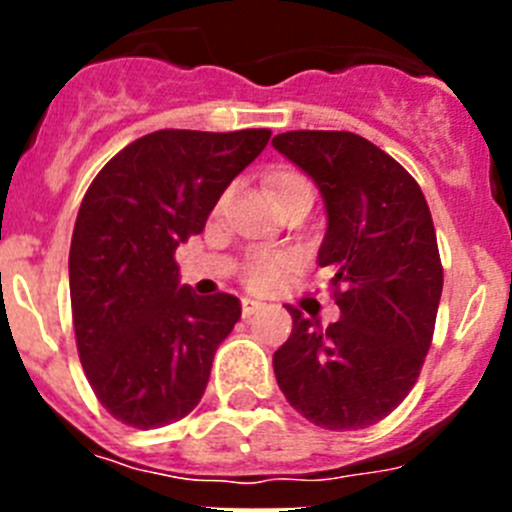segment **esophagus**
I'll use <instances>...</instances> for the list:
<instances>
[{
	"mask_svg": "<svg viewBox=\"0 0 512 512\" xmlns=\"http://www.w3.org/2000/svg\"><path fill=\"white\" fill-rule=\"evenodd\" d=\"M241 310H243V318H251L253 312L261 310V302L259 300H248V297H243V300H241Z\"/></svg>",
	"mask_w": 512,
	"mask_h": 512,
	"instance_id": "1",
	"label": "esophagus"
}]
</instances>
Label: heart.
<instances>
[{
	"label": "heart",
	"instance_id": "b5f03b06",
	"mask_svg": "<svg viewBox=\"0 0 512 512\" xmlns=\"http://www.w3.org/2000/svg\"><path fill=\"white\" fill-rule=\"evenodd\" d=\"M295 182H305V179H300L295 174H284L277 184V192ZM295 264L297 259L292 253L253 251L246 259V264H243V282L251 289H256V292H266V289L277 287L287 277V271L295 269Z\"/></svg>",
	"mask_w": 512,
	"mask_h": 512
}]
</instances>
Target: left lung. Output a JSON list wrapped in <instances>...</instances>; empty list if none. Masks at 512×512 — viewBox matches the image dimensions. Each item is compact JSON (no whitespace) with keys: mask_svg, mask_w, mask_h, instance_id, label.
Instances as JSON below:
<instances>
[{"mask_svg":"<svg viewBox=\"0 0 512 512\" xmlns=\"http://www.w3.org/2000/svg\"><path fill=\"white\" fill-rule=\"evenodd\" d=\"M323 194L318 264L336 271L341 320L292 315L274 354L287 402L328 431H359L400 405L431 348L443 289L436 228L418 182L382 148L346 130H292L271 140Z\"/></svg>","mask_w":512,"mask_h":512,"instance_id":"obj_1","label":"left lung"}]
</instances>
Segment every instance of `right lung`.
<instances>
[{"instance_id":"add662e5","label":"right lung","mask_w":512,"mask_h":512,"mask_svg":"<svg viewBox=\"0 0 512 512\" xmlns=\"http://www.w3.org/2000/svg\"><path fill=\"white\" fill-rule=\"evenodd\" d=\"M271 130H156L110 158L84 194L71 238L76 348L94 395L120 423L161 428L197 408L238 297L194 295L174 251L205 230Z\"/></svg>"}]
</instances>
